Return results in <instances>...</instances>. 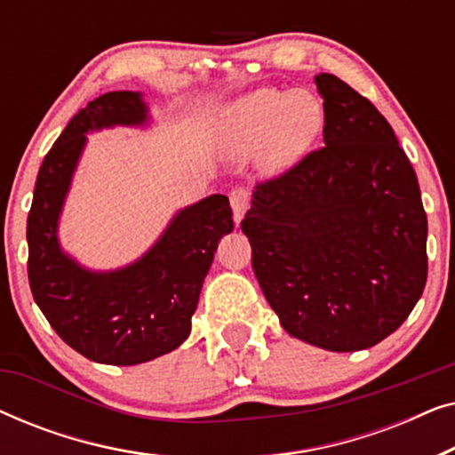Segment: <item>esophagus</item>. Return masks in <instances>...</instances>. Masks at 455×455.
<instances>
[{"label": "esophagus", "mask_w": 455, "mask_h": 455, "mask_svg": "<svg viewBox=\"0 0 455 455\" xmlns=\"http://www.w3.org/2000/svg\"><path fill=\"white\" fill-rule=\"evenodd\" d=\"M229 203H232V211H234V221L235 226L242 221L244 217L248 204H251V190L246 188H234L229 192Z\"/></svg>", "instance_id": "obj_1"}]
</instances>
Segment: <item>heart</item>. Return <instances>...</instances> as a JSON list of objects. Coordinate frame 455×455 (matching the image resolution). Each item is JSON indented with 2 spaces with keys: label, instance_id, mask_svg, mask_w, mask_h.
<instances>
[{
  "label": "heart",
  "instance_id": "1",
  "mask_svg": "<svg viewBox=\"0 0 455 455\" xmlns=\"http://www.w3.org/2000/svg\"><path fill=\"white\" fill-rule=\"evenodd\" d=\"M323 128V108L308 91L259 89L228 111L223 142L234 155L263 151L279 170L300 157Z\"/></svg>",
  "mask_w": 455,
  "mask_h": 455
}]
</instances>
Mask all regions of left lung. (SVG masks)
<instances>
[{"instance_id": "8db88e82", "label": "left lung", "mask_w": 455, "mask_h": 455, "mask_svg": "<svg viewBox=\"0 0 455 455\" xmlns=\"http://www.w3.org/2000/svg\"><path fill=\"white\" fill-rule=\"evenodd\" d=\"M325 147L257 184L242 232L290 335L331 352L379 344L427 283V213L389 122L333 74L315 78Z\"/></svg>"}]
</instances>
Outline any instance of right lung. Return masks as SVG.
<instances>
[{
  "label": "right lung",
  "mask_w": 455,
  "mask_h": 455,
  "mask_svg": "<svg viewBox=\"0 0 455 455\" xmlns=\"http://www.w3.org/2000/svg\"><path fill=\"white\" fill-rule=\"evenodd\" d=\"M145 120L132 91L105 92L80 109L43 159L27 220L35 302L68 346L101 364L147 363L188 338L217 242L234 229L228 196L213 195L180 211L157 244L122 271H84L60 251L55 229L84 134Z\"/></svg>",
  "instance_id": "obj_1"
}]
</instances>
